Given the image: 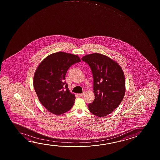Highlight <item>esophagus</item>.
I'll return each mask as SVG.
<instances>
[{
    "label": "esophagus",
    "mask_w": 160,
    "mask_h": 160,
    "mask_svg": "<svg viewBox=\"0 0 160 160\" xmlns=\"http://www.w3.org/2000/svg\"><path fill=\"white\" fill-rule=\"evenodd\" d=\"M84 94H85V93H84V92H83V93H82V94H79V97H83V96H84Z\"/></svg>",
    "instance_id": "esophagus-1"
}]
</instances>
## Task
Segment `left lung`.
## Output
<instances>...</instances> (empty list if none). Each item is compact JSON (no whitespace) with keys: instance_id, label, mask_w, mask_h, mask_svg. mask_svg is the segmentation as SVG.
<instances>
[{"instance_id":"left-lung-1","label":"left lung","mask_w":160,"mask_h":160,"mask_svg":"<svg viewBox=\"0 0 160 160\" xmlns=\"http://www.w3.org/2000/svg\"><path fill=\"white\" fill-rule=\"evenodd\" d=\"M90 66L93 77L94 100L90 112L99 117L109 114L118 107L125 94V78L121 66L105 55L89 54L81 59Z\"/></svg>"}]
</instances>
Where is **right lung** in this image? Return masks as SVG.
Returning a JSON list of instances; mask_svg holds the SVG:
<instances>
[{"label": "right lung", "mask_w": 160, "mask_h": 160, "mask_svg": "<svg viewBox=\"0 0 160 160\" xmlns=\"http://www.w3.org/2000/svg\"><path fill=\"white\" fill-rule=\"evenodd\" d=\"M80 61L76 55L58 52L45 58L37 68L34 89L39 102L51 113L60 115L72 107L75 97L64 80L68 68Z\"/></svg>", "instance_id": "right-lung-1"}]
</instances>
